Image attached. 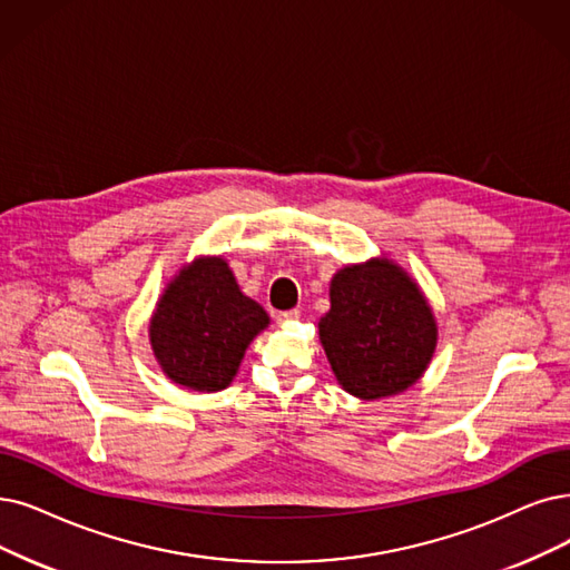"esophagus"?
<instances>
[{
	"label": "esophagus",
	"instance_id": "1",
	"mask_svg": "<svg viewBox=\"0 0 570 570\" xmlns=\"http://www.w3.org/2000/svg\"><path fill=\"white\" fill-rule=\"evenodd\" d=\"M299 315H302V311H299V308H292V311H281V313L276 315V321H278L281 325H285V323H292V321H299Z\"/></svg>",
	"mask_w": 570,
	"mask_h": 570
}]
</instances>
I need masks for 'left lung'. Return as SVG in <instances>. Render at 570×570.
Here are the masks:
<instances>
[{"label":"left lung","mask_w":570,"mask_h":570,"mask_svg":"<svg viewBox=\"0 0 570 570\" xmlns=\"http://www.w3.org/2000/svg\"><path fill=\"white\" fill-rule=\"evenodd\" d=\"M321 344L341 389L381 400L423 376L438 346V323L421 287L395 262L376 257L334 273Z\"/></svg>","instance_id":"obj_1"}]
</instances>
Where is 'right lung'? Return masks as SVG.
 Segmentation results:
<instances>
[{
	"instance_id": "obj_1",
	"label": "right lung",
	"mask_w": 570,
	"mask_h": 570,
	"mask_svg": "<svg viewBox=\"0 0 570 570\" xmlns=\"http://www.w3.org/2000/svg\"><path fill=\"white\" fill-rule=\"evenodd\" d=\"M266 327V311L240 292L226 259L198 257L164 289L149 341L173 383L215 393L234 381L249 341Z\"/></svg>"
}]
</instances>
